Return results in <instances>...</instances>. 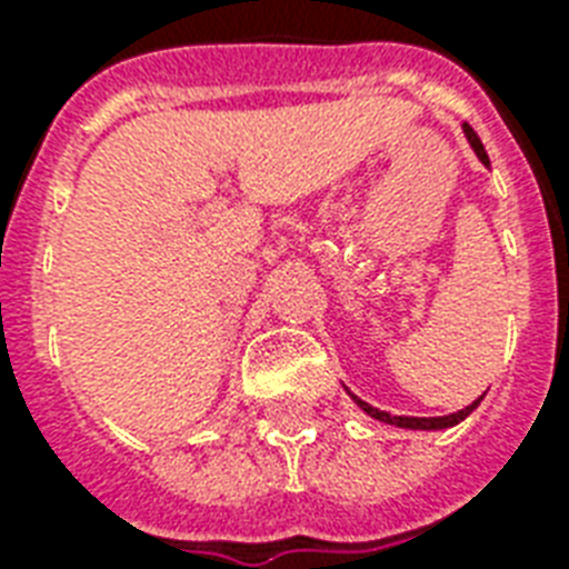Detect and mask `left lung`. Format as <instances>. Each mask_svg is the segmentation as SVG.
Masks as SVG:
<instances>
[{
  "label": "left lung",
  "instance_id": "1",
  "mask_svg": "<svg viewBox=\"0 0 569 569\" xmlns=\"http://www.w3.org/2000/svg\"><path fill=\"white\" fill-rule=\"evenodd\" d=\"M463 136H467L469 147H472L478 159H481V164H487V168H490V159H487V153H485V144L478 141V136L472 132V127H469V123H463ZM348 396H351V392H348ZM351 398H355V405L360 407L363 413H369L372 419H378V422H383V425L410 428V431H446V428H455L458 422H463V419H467V416L472 413L478 405H481V398H485V396L476 398L472 405L463 407V410H458V413H449V416H389L387 410H378V407L366 405L363 398H357V396H351Z\"/></svg>",
  "mask_w": 569,
  "mask_h": 569
}]
</instances>
